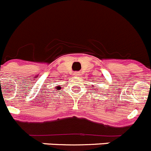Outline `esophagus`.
Listing matches in <instances>:
<instances>
[{"instance_id":"esophagus-1","label":"esophagus","mask_w":151,"mask_h":151,"mask_svg":"<svg viewBox=\"0 0 151 151\" xmlns=\"http://www.w3.org/2000/svg\"><path fill=\"white\" fill-rule=\"evenodd\" d=\"M73 74H74V76H79L80 73H79V72H75Z\"/></svg>"}]
</instances>
